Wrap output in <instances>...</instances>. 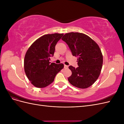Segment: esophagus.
<instances>
[{
    "label": "esophagus",
    "instance_id": "34e87169",
    "mask_svg": "<svg viewBox=\"0 0 124 124\" xmlns=\"http://www.w3.org/2000/svg\"><path fill=\"white\" fill-rule=\"evenodd\" d=\"M68 68V66L66 65H64V68H65V69H67Z\"/></svg>",
    "mask_w": 124,
    "mask_h": 124
}]
</instances>
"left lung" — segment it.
<instances>
[{"label": "left lung", "mask_w": 124, "mask_h": 124, "mask_svg": "<svg viewBox=\"0 0 124 124\" xmlns=\"http://www.w3.org/2000/svg\"><path fill=\"white\" fill-rule=\"evenodd\" d=\"M62 39L68 45L72 55L78 57V67H69L72 72L69 82L78 88L89 87L98 79L102 69L103 56L99 46L83 33H67Z\"/></svg>", "instance_id": "8db88e82"}]
</instances>
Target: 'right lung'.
Returning a JSON list of instances; mask_svg holds the SVG:
<instances>
[{
    "label": "right lung",
    "mask_w": 124,
    "mask_h": 124,
    "mask_svg": "<svg viewBox=\"0 0 124 124\" xmlns=\"http://www.w3.org/2000/svg\"><path fill=\"white\" fill-rule=\"evenodd\" d=\"M63 33H53L42 36L29 47L24 58V70L31 83L38 88H44L51 84L56 75L63 68V63L50 62L55 46Z\"/></svg>",
    "instance_id": "right-lung-1"
}]
</instances>
